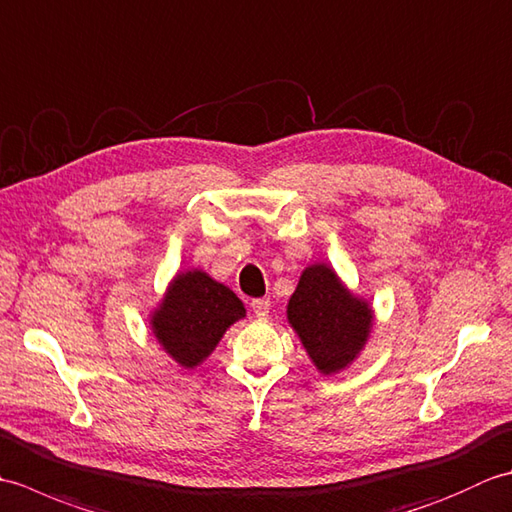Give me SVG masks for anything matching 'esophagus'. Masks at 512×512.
<instances>
[{
  "instance_id": "esophagus-1",
  "label": "esophagus",
  "mask_w": 512,
  "mask_h": 512,
  "mask_svg": "<svg viewBox=\"0 0 512 512\" xmlns=\"http://www.w3.org/2000/svg\"><path fill=\"white\" fill-rule=\"evenodd\" d=\"M250 308H253L255 317L266 319L268 312H270V299H253V303H250Z\"/></svg>"
}]
</instances>
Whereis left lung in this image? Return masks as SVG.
Wrapping results in <instances>:
<instances>
[{
    "mask_svg": "<svg viewBox=\"0 0 512 512\" xmlns=\"http://www.w3.org/2000/svg\"><path fill=\"white\" fill-rule=\"evenodd\" d=\"M312 365L323 376L341 374L363 354L374 330V308L347 288L339 273L325 262L303 268L286 306Z\"/></svg>",
    "mask_w": 512,
    "mask_h": 512,
    "instance_id": "8db88e82",
    "label": "left lung"
}]
</instances>
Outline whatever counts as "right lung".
I'll list each match as a JSON object with an SVG mask.
<instances>
[{
	"mask_svg": "<svg viewBox=\"0 0 512 512\" xmlns=\"http://www.w3.org/2000/svg\"><path fill=\"white\" fill-rule=\"evenodd\" d=\"M246 317L235 292L202 268L173 275L165 295L149 312V328L171 361L184 369L200 367L226 330Z\"/></svg>",
	"mask_w": 512,
	"mask_h": 512,
	"instance_id": "add662e5",
	"label": "right lung"
}]
</instances>
